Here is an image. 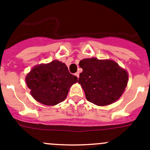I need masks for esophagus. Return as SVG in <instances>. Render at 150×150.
<instances>
[{
	"label": "esophagus",
	"instance_id": "1",
	"mask_svg": "<svg viewBox=\"0 0 150 150\" xmlns=\"http://www.w3.org/2000/svg\"><path fill=\"white\" fill-rule=\"evenodd\" d=\"M75 75L77 77V78H79V72H76V73L75 74Z\"/></svg>",
	"mask_w": 150,
	"mask_h": 150
}]
</instances>
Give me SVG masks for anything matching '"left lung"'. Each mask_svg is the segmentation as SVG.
Wrapping results in <instances>:
<instances>
[{"instance_id": "left-lung-1", "label": "left lung", "mask_w": 150, "mask_h": 150, "mask_svg": "<svg viewBox=\"0 0 150 150\" xmlns=\"http://www.w3.org/2000/svg\"><path fill=\"white\" fill-rule=\"evenodd\" d=\"M83 72L78 83L88 101L98 106L115 103L124 93L128 72L112 59H84L80 62Z\"/></svg>"}]
</instances>
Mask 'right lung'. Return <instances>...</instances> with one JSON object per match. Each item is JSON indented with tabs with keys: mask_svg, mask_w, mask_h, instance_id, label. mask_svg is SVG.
I'll return each instance as SVG.
<instances>
[{
	"mask_svg": "<svg viewBox=\"0 0 150 150\" xmlns=\"http://www.w3.org/2000/svg\"><path fill=\"white\" fill-rule=\"evenodd\" d=\"M25 81L36 101L53 106L67 98L69 88L78 82V78L69 73L65 64L53 60L35 65L26 75Z\"/></svg>",
	"mask_w": 150,
	"mask_h": 150,
	"instance_id": "right-lung-1",
	"label": "right lung"
}]
</instances>
